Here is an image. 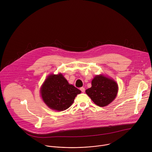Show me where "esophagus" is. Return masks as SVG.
Returning <instances> with one entry per match:
<instances>
[{"label":"esophagus","instance_id":"1","mask_svg":"<svg viewBox=\"0 0 152 152\" xmlns=\"http://www.w3.org/2000/svg\"><path fill=\"white\" fill-rule=\"evenodd\" d=\"M80 90H81V91L82 92V93H84L85 92V88H83V87H81L80 88Z\"/></svg>","mask_w":152,"mask_h":152}]
</instances>
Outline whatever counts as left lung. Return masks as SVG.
<instances>
[{"label": "left lung", "mask_w": 152, "mask_h": 152, "mask_svg": "<svg viewBox=\"0 0 152 152\" xmlns=\"http://www.w3.org/2000/svg\"><path fill=\"white\" fill-rule=\"evenodd\" d=\"M91 85L85 92L99 106L103 107L110 104L117 96L118 85L113 79L102 75H98L92 80Z\"/></svg>", "instance_id": "left-lung-1"}]
</instances>
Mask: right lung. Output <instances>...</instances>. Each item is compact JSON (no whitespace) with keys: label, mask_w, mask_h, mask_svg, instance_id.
<instances>
[{"label":"right lung","mask_w":152,"mask_h":152,"mask_svg":"<svg viewBox=\"0 0 152 152\" xmlns=\"http://www.w3.org/2000/svg\"><path fill=\"white\" fill-rule=\"evenodd\" d=\"M42 100L50 109L62 111L72 104L76 96L81 91L69 83L61 73L50 75L41 86Z\"/></svg>","instance_id":"right-lung-1"}]
</instances>
